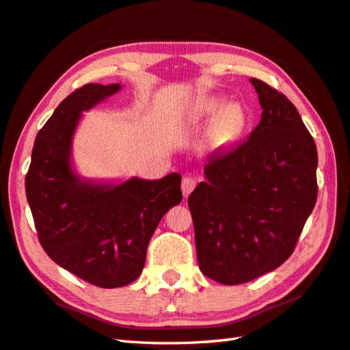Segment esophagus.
Segmentation results:
<instances>
[{"mask_svg":"<svg viewBox=\"0 0 350 350\" xmlns=\"http://www.w3.org/2000/svg\"><path fill=\"white\" fill-rule=\"evenodd\" d=\"M197 187V179H194V177H183L182 180V192H183V197L187 198L192 191H194V188Z\"/></svg>","mask_w":350,"mask_h":350,"instance_id":"obj_1","label":"esophagus"}]
</instances>
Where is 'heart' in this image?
<instances>
[{"label":"heart","instance_id":"heart-1","mask_svg":"<svg viewBox=\"0 0 350 350\" xmlns=\"http://www.w3.org/2000/svg\"><path fill=\"white\" fill-rule=\"evenodd\" d=\"M222 103H224V99L221 96H206V98H202L197 102L192 117L196 120H202V118L212 116ZM242 123L243 118L239 107L234 105V103L222 107L212 122L211 141L213 144L227 143V141L234 138L236 133L241 131Z\"/></svg>","mask_w":350,"mask_h":350}]
</instances>
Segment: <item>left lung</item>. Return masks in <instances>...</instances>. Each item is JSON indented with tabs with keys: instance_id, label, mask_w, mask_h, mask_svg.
<instances>
[{
	"instance_id": "left-lung-1",
	"label": "left lung",
	"mask_w": 350,
	"mask_h": 350,
	"mask_svg": "<svg viewBox=\"0 0 350 350\" xmlns=\"http://www.w3.org/2000/svg\"><path fill=\"white\" fill-rule=\"evenodd\" d=\"M262 118L247 141L212 154L188 198L198 266L236 286L277 269L295 251L317 200V148L298 109L257 78Z\"/></svg>"
}]
</instances>
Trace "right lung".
<instances>
[{"instance_id":"obj_1","label":"right lung","mask_w":350,"mask_h":350,"mask_svg":"<svg viewBox=\"0 0 350 350\" xmlns=\"http://www.w3.org/2000/svg\"><path fill=\"white\" fill-rule=\"evenodd\" d=\"M120 90L85 84L70 93L34 141L25 192L37 237L57 265L103 288L135 281L150 237L171 207L182 202V176L138 177L122 185L83 182L70 167L72 137L81 111Z\"/></svg>"}]
</instances>
